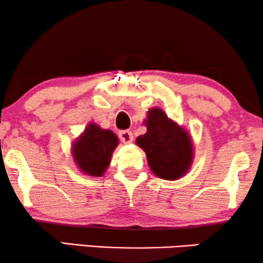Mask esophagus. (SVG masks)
<instances>
[{
	"instance_id": "obj_1",
	"label": "esophagus",
	"mask_w": 263,
	"mask_h": 263,
	"mask_svg": "<svg viewBox=\"0 0 263 263\" xmlns=\"http://www.w3.org/2000/svg\"><path fill=\"white\" fill-rule=\"evenodd\" d=\"M120 139L123 143H132L133 140H134V136H133L132 132L122 130L120 132Z\"/></svg>"
}]
</instances>
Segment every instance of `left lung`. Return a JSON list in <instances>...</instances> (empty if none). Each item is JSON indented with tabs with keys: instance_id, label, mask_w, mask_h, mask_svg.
I'll list each match as a JSON object with an SVG mask.
<instances>
[{
	"instance_id": "1",
	"label": "left lung",
	"mask_w": 263,
	"mask_h": 263,
	"mask_svg": "<svg viewBox=\"0 0 263 263\" xmlns=\"http://www.w3.org/2000/svg\"><path fill=\"white\" fill-rule=\"evenodd\" d=\"M143 124L147 132L138 136L135 142L145 151L151 171L166 181H176L185 176L194 160L190 133L168 118L159 107L148 110Z\"/></svg>"
}]
</instances>
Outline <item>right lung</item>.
Instances as JSON below:
<instances>
[{"label":"right lung","instance_id":"1","mask_svg":"<svg viewBox=\"0 0 263 263\" xmlns=\"http://www.w3.org/2000/svg\"><path fill=\"white\" fill-rule=\"evenodd\" d=\"M118 138L110 129L88 123L71 143V156L79 170L91 177H102L111 163V156L118 146Z\"/></svg>","mask_w":263,"mask_h":263}]
</instances>
